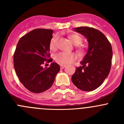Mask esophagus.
Returning a JSON list of instances; mask_svg holds the SVG:
<instances>
[{
  "mask_svg": "<svg viewBox=\"0 0 124 124\" xmlns=\"http://www.w3.org/2000/svg\"><path fill=\"white\" fill-rule=\"evenodd\" d=\"M66 67V65H60V67H61V69H63V68H65V67Z\"/></svg>",
  "mask_w": 124,
  "mask_h": 124,
  "instance_id": "34e87169",
  "label": "esophagus"
}]
</instances>
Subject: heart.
Listing matches in <instances>:
<instances>
[{"instance_id":"heart-1","label":"heart","mask_w":124,"mask_h":124,"mask_svg":"<svg viewBox=\"0 0 124 124\" xmlns=\"http://www.w3.org/2000/svg\"><path fill=\"white\" fill-rule=\"evenodd\" d=\"M68 38L74 45H76L77 50L80 53L84 52L85 47L83 45L81 44L83 39L82 37L78 34H71L68 36ZM59 40V37L57 35L53 36L49 42V48L51 51H54L57 49V42ZM77 58V56L73 53H66V52H61L57 53L55 56V61L56 62L61 65H67L68 63H72L74 61H76Z\"/></svg>"}]
</instances>
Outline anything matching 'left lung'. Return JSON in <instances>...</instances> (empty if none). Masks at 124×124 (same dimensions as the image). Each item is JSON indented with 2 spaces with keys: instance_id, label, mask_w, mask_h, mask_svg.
Masks as SVG:
<instances>
[{
  "instance_id": "1",
  "label": "left lung",
  "mask_w": 124,
  "mask_h": 124,
  "mask_svg": "<svg viewBox=\"0 0 124 124\" xmlns=\"http://www.w3.org/2000/svg\"><path fill=\"white\" fill-rule=\"evenodd\" d=\"M74 31L87 39L89 48L80 62L82 65L76 68L71 80L82 91H93L102 85L110 71L113 56L112 46L102 32L93 27H76Z\"/></svg>"
}]
</instances>
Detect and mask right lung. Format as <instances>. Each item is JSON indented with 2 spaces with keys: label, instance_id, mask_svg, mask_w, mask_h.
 <instances>
[{
  "label": "right lung",
  "instance_id": "1",
  "mask_svg": "<svg viewBox=\"0 0 124 124\" xmlns=\"http://www.w3.org/2000/svg\"><path fill=\"white\" fill-rule=\"evenodd\" d=\"M52 34V29H36L31 31L20 39L14 54V67L20 82L33 93L48 89L61 70L55 62L48 68H42L45 63L53 61L49 59V53Z\"/></svg>",
  "mask_w": 124,
  "mask_h": 124
}]
</instances>
